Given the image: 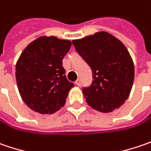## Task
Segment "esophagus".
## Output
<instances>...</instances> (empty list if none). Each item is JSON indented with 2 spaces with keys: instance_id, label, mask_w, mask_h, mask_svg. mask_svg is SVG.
I'll return each instance as SVG.
<instances>
[{
  "instance_id": "34e87169",
  "label": "esophagus",
  "mask_w": 151,
  "mask_h": 151,
  "mask_svg": "<svg viewBox=\"0 0 151 151\" xmlns=\"http://www.w3.org/2000/svg\"><path fill=\"white\" fill-rule=\"evenodd\" d=\"M75 84L76 85H78V86H80V85H81V80H80V79H78V80H76Z\"/></svg>"
}]
</instances>
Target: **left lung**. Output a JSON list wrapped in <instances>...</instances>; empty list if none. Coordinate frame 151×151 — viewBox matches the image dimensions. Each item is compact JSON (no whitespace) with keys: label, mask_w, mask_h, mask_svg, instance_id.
Here are the masks:
<instances>
[{"label":"left lung","mask_w":151,"mask_h":151,"mask_svg":"<svg viewBox=\"0 0 151 151\" xmlns=\"http://www.w3.org/2000/svg\"><path fill=\"white\" fill-rule=\"evenodd\" d=\"M73 45L92 70V84L83 89L88 106L104 113L119 108L130 95L134 79L128 49L105 31L74 40Z\"/></svg>","instance_id":"8db88e82"}]
</instances>
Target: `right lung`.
<instances>
[{"instance_id":"1","label":"right lung","mask_w":151,"mask_h":151,"mask_svg":"<svg viewBox=\"0 0 151 151\" xmlns=\"http://www.w3.org/2000/svg\"><path fill=\"white\" fill-rule=\"evenodd\" d=\"M72 43L55 36H41L23 50L16 64L19 94L31 110L52 114L66 103L74 86L65 75L63 59Z\"/></svg>"}]
</instances>
